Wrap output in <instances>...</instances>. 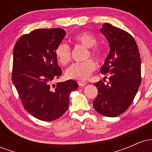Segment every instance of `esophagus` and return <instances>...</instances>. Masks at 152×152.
<instances>
[{
    "instance_id": "34e87169",
    "label": "esophagus",
    "mask_w": 152,
    "mask_h": 152,
    "mask_svg": "<svg viewBox=\"0 0 152 152\" xmlns=\"http://www.w3.org/2000/svg\"><path fill=\"white\" fill-rule=\"evenodd\" d=\"M78 86H84L87 84V83H86V82H84V81H78Z\"/></svg>"
}]
</instances>
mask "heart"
Listing matches in <instances>:
<instances>
[{
  "label": "heart",
  "instance_id": "obj_1",
  "mask_svg": "<svg viewBox=\"0 0 152 152\" xmlns=\"http://www.w3.org/2000/svg\"><path fill=\"white\" fill-rule=\"evenodd\" d=\"M73 41L76 44L81 45L88 48L86 59L91 57L97 62H101L103 60L104 50L96 45L97 38L94 35L87 31H82L75 35ZM55 55L62 66H66L71 60V48L65 43H60L56 48ZM95 69V63L91 59H88L85 62L73 64L66 71V76L69 79L84 81L89 77Z\"/></svg>",
  "mask_w": 152,
  "mask_h": 152
}]
</instances>
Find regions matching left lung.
Instances as JSON below:
<instances>
[{"instance_id":"1","label":"left lung","mask_w":152,"mask_h":152,"mask_svg":"<svg viewBox=\"0 0 152 152\" xmlns=\"http://www.w3.org/2000/svg\"><path fill=\"white\" fill-rule=\"evenodd\" d=\"M109 43L110 51L101 73L109 75V82L94 83L98 95L94 109L103 116L115 117L129 107L142 81L139 48L132 35L110 23L101 28Z\"/></svg>"}]
</instances>
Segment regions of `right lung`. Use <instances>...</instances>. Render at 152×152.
Returning a JSON list of instances; mask_svg holds the SVG:
<instances>
[{
    "mask_svg": "<svg viewBox=\"0 0 152 152\" xmlns=\"http://www.w3.org/2000/svg\"><path fill=\"white\" fill-rule=\"evenodd\" d=\"M65 35L61 28L36 29L20 36L13 49L12 81L24 109L41 121L61 117L78 88L74 80L53 83L62 74L55 49Z\"/></svg>",
    "mask_w": 152,
    "mask_h": 152,
    "instance_id": "add662e5",
    "label": "right lung"
}]
</instances>
